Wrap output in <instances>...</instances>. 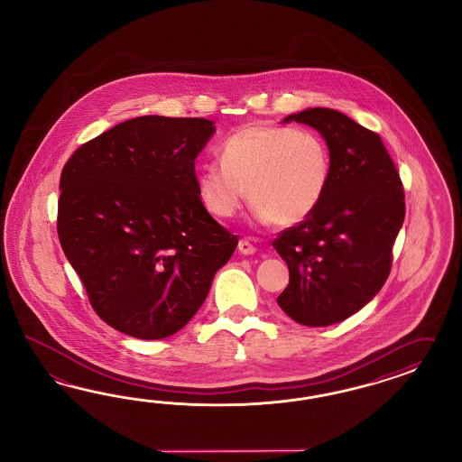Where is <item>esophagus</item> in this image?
<instances>
[{"label": "esophagus", "mask_w": 462, "mask_h": 462, "mask_svg": "<svg viewBox=\"0 0 462 462\" xmlns=\"http://www.w3.org/2000/svg\"><path fill=\"white\" fill-rule=\"evenodd\" d=\"M238 251L242 252V254H245V255H252L257 249H255V245L252 244L251 240L242 238V240L238 242Z\"/></svg>", "instance_id": "34e87169"}]
</instances>
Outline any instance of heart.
I'll return each mask as SVG.
<instances>
[{
  "mask_svg": "<svg viewBox=\"0 0 462 462\" xmlns=\"http://www.w3.org/2000/svg\"><path fill=\"white\" fill-rule=\"evenodd\" d=\"M330 178L325 140L303 128L254 124L225 140L222 164L199 171V195L210 213L232 218L245 199L257 218L280 226L300 224L322 201Z\"/></svg>",
  "mask_w": 462,
  "mask_h": 462,
  "instance_id": "b5f03b06",
  "label": "heart"
}]
</instances>
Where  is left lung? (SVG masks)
Masks as SVG:
<instances>
[{"label":"left lung","instance_id":"left-lung-1","mask_svg":"<svg viewBox=\"0 0 462 462\" xmlns=\"http://www.w3.org/2000/svg\"><path fill=\"white\" fill-rule=\"evenodd\" d=\"M288 120L322 134L330 178L315 211L273 240L290 269L278 305L294 322L327 327L359 311L388 280L405 220L403 182L378 134L344 113L310 108Z\"/></svg>","mask_w":462,"mask_h":462}]
</instances>
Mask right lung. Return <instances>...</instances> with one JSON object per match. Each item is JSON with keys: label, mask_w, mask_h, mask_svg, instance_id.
Wrapping results in <instances>:
<instances>
[{"label": "right lung", "mask_w": 462, "mask_h": 462, "mask_svg": "<svg viewBox=\"0 0 462 462\" xmlns=\"http://www.w3.org/2000/svg\"><path fill=\"white\" fill-rule=\"evenodd\" d=\"M205 118L139 116L74 151L62 168L57 236L99 319L155 340L193 319L237 247L205 208L195 159Z\"/></svg>", "instance_id": "right-lung-1"}]
</instances>
